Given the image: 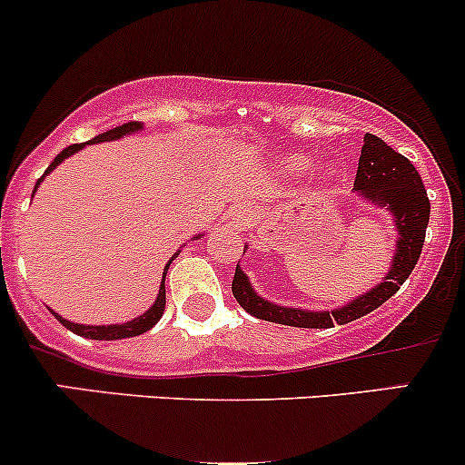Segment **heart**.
Returning a JSON list of instances; mask_svg holds the SVG:
<instances>
[{
    "mask_svg": "<svg viewBox=\"0 0 465 465\" xmlns=\"http://www.w3.org/2000/svg\"><path fill=\"white\" fill-rule=\"evenodd\" d=\"M308 166H311V162H308V157H303V154L288 157L283 162V171L288 173V175H302V173L308 171Z\"/></svg>",
    "mask_w": 465,
    "mask_h": 465,
    "instance_id": "heart-1",
    "label": "heart"
}]
</instances>
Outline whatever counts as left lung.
<instances>
[{
	"mask_svg": "<svg viewBox=\"0 0 465 465\" xmlns=\"http://www.w3.org/2000/svg\"><path fill=\"white\" fill-rule=\"evenodd\" d=\"M355 191L369 203L389 209V213L393 215V223H396V232L401 233L391 270L384 276L382 283L369 290L362 297L346 303L344 308H337L331 312H311L299 311V308L276 306V303L261 299L250 285L247 276L242 274L241 267L236 265L232 292L252 317L283 323V326L332 328L335 323H349L369 315L401 290V285L405 283L407 276L411 274V270L420 259L425 229L430 223V200L423 180H420L419 171L410 159L389 148L376 134H367L358 162V173H355Z\"/></svg>",
	"mask_w": 465,
	"mask_h": 465,
	"instance_id": "1",
	"label": "left lung"
}]
</instances>
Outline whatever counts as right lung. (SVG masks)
Segmentation results:
<instances>
[{
  "mask_svg": "<svg viewBox=\"0 0 465 465\" xmlns=\"http://www.w3.org/2000/svg\"><path fill=\"white\" fill-rule=\"evenodd\" d=\"M139 128H142V124H137V121H130V124H124V125H119V128L107 130V133L98 134V137H94L92 142H87V143L112 142V139H119V137H124V134L137 133ZM81 148H85V143L67 145V148H64L63 153H60L58 157H55L54 162L49 163V168H46V171H45V175H49V173L54 171V168L58 166L60 162H63V159H67L69 154L78 153V150H81ZM45 175H42L40 180H37L35 189H37V186H40V182L45 180ZM173 259H175V256H173ZM173 259L168 261V265H171ZM168 265H166V270H168ZM166 270H163V279H162V288H159V294H157V302H154L153 308H150V311H145L142 317H137V320H133V322H128V323H116V326H83V323H74V322L63 320V317H60L58 312H54V311H51V312H54L55 320L63 323L64 328H69V331L76 332V335H81V337H89V340H124V337H137V335H142V332L150 331V328H153L154 323L162 320L163 308H166V285H163V281H166Z\"/></svg>",
  "mask_w": 465,
  "mask_h": 465,
  "instance_id": "right-lung-1",
  "label": "right lung"
}]
</instances>
